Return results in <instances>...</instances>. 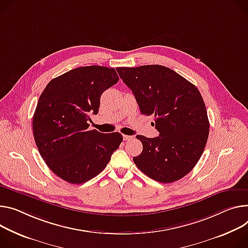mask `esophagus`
<instances>
[{
  "mask_svg": "<svg viewBox=\"0 0 248 248\" xmlns=\"http://www.w3.org/2000/svg\"><path fill=\"white\" fill-rule=\"evenodd\" d=\"M123 138H124V140H131L133 137H131V136H126V134H124Z\"/></svg>",
  "mask_w": 248,
  "mask_h": 248,
  "instance_id": "1",
  "label": "esophagus"
}]
</instances>
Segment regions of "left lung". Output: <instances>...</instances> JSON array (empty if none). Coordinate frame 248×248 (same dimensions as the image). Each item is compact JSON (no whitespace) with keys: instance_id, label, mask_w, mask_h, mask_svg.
<instances>
[{"instance_id":"8db88e82","label":"left lung","mask_w":248,"mask_h":248,"mask_svg":"<svg viewBox=\"0 0 248 248\" xmlns=\"http://www.w3.org/2000/svg\"><path fill=\"white\" fill-rule=\"evenodd\" d=\"M145 116H154L159 137L142 143L133 162L149 178L172 183L186 176L204 152L210 130L206 106L195 85L162 65L118 67Z\"/></svg>"}]
</instances>
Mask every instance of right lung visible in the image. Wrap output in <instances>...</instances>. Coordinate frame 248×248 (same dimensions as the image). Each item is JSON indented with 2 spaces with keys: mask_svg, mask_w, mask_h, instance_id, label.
I'll return each instance as SVG.
<instances>
[{
  "mask_svg": "<svg viewBox=\"0 0 248 248\" xmlns=\"http://www.w3.org/2000/svg\"><path fill=\"white\" fill-rule=\"evenodd\" d=\"M119 81L114 68L92 65L52 79L41 93L32 120L38 151L64 181L82 184L99 175L123 141L120 132L89 130L101 95Z\"/></svg>",
  "mask_w": 248,
  "mask_h": 248,
  "instance_id": "right-lung-1",
  "label": "right lung"
}]
</instances>
